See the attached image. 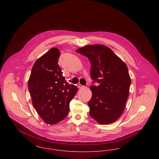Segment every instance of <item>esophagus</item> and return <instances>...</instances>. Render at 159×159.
Segmentation results:
<instances>
[{"instance_id":"obj_1","label":"esophagus","mask_w":159,"mask_h":159,"mask_svg":"<svg viewBox=\"0 0 159 159\" xmlns=\"http://www.w3.org/2000/svg\"><path fill=\"white\" fill-rule=\"evenodd\" d=\"M77 87H78V88H79V89H81V88H83V87H84V86L82 85V84H78Z\"/></svg>"}]
</instances>
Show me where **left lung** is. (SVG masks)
Returning <instances> with one entry per match:
<instances>
[{
    "label": "left lung",
    "mask_w": 159,
    "mask_h": 159,
    "mask_svg": "<svg viewBox=\"0 0 159 159\" xmlns=\"http://www.w3.org/2000/svg\"><path fill=\"white\" fill-rule=\"evenodd\" d=\"M76 52L89 58L92 84L98 83L90 87V116L100 124L117 120L125 108L131 83L126 65L106 46H86Z\"/></svg>",
    "instance_id": "left-lung-1"
}]
</instances>
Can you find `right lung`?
Instances as JSON below:
<instances>
[{
	"instance_id": "1",
	"label": "right lung",
	"mask_w": 159,
	"mask_h": 159,
	"mask_svg": "<svg viewBox=\"0 0 159 159\" xmlns=\"http://www.w3.org/2000/svg\"><path fill=\"white\" fill-rule=\"evenodd\" d=\"M59 50L51 48L35 62L28 82L34 109L46 123L53 125L68 114L77 88L66 81L58 64Z\"/></svg>"
}]
</instances>
